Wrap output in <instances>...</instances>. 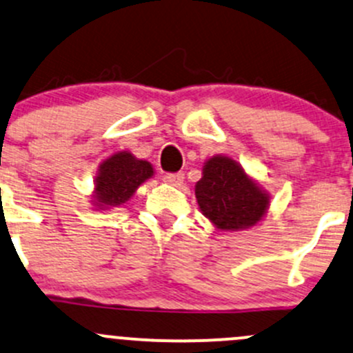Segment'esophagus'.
Masks as SVG:
<instances>
[{"label":"esophagus","instance_id":"1","mask_svg":"<svg viewBox=\"0 0 353 353\" xmlns=\"http://www.w3.org/2000/svg\"><path fill=\"white\" fill-rule=\"evenodd\" d=\"M164 181L170 185H176V188H179V185L184 184V172H176V174H165L164 176Z\"/></svg>","mask_w":353,"mask_h":353}]
</instances>
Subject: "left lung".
<instances>
[{"label": "left lung", "mask_w": 353, "mask_h": 353, "mask_svg": "<svg viewBox=\"0 0 353 353\" xmlns=\"http://www.w3.org/2000/svg\"><path fill=\"white\" fill-rule=\"evenodd\" d=\"M196 199L203 214L223 231L248 230L265 218L270 194L228 156L204 162L196 183Z\"/></svg>", "instance_id": "8db88e82"}]
</instances>
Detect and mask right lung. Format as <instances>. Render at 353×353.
<instances>
[{
	"instance_id": "obj_1",
	"label": "right lung",
	"mask_w": 353,
	"mask_h": 353,
	"mask_svg": "<svg viewBox=\"0 0 353 353\" xmlns=\"http://www.w3.org/2000/svg\"><path fill=\"white\" fill-rule=\"evenodd\" d=\"M154 176L152 164L134 154L117 152L100 164L92 204L99 209L119 208L135 194L139 185Z\"/></svg>"
}]
</instances>
